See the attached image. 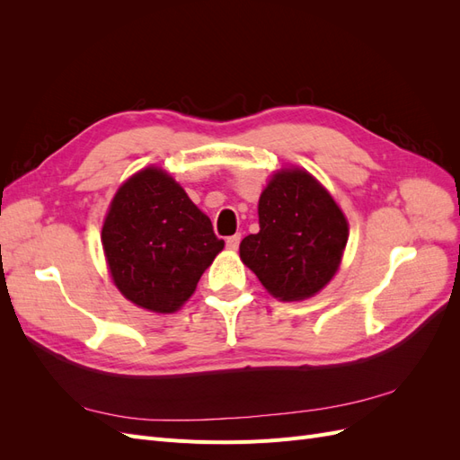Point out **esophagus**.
<instances>
[{"label":"esophagus","instance_id":"34e87169","mask_svg":"<svg viewBox=\"0 0 460 460\" xmlns=\"http://www.w3.org/2000/svg\"><path fill=\"white\" fill-rule=\"evenodd\" d=\"M240 242H242V235L240 234H234V235H230V238L226 240V247L234 249V252H235V249L240 247Z\"/></svg>","mask_w":460,"mask_h":460}]
</instances>
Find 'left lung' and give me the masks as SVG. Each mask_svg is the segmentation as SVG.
<instances>
[{
  "mask_svg": "<svg viewBox=\"0 0 460 460\" xmlns=\"http://www.w3.org/2000/svg\"><path fill=\"white\" fill-rule=\"evenodd\" d=\"M259 226L242 240L240 257L274 297L307 299L336 274L347 220L311 174L278 172L261 193Z\"/></svg>",
  "mask_w": 460,
  "mask_h": 460,
  "instance_id": "1",
  "label": "left lung"
}]
</instances>
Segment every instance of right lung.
Listing matches in <instances>:
<instances>
[{
    "mask_svg": "<svg viewBox=\"0 0 460 460\" xmlns=\"http://www.w3.org/2000/svg\"><path fill=\"white\" fill-rule=\"evenodd\" d=\"M102 242L122 296L155 313L182 307L225 247L208 217L161 169L134 174L117 191Z\"/></svg>",
    "mask_w": 460,
    "mask_h": 460,
    "instance_id": "add662e5",
    "label": "right lung"
}]
</instances>
